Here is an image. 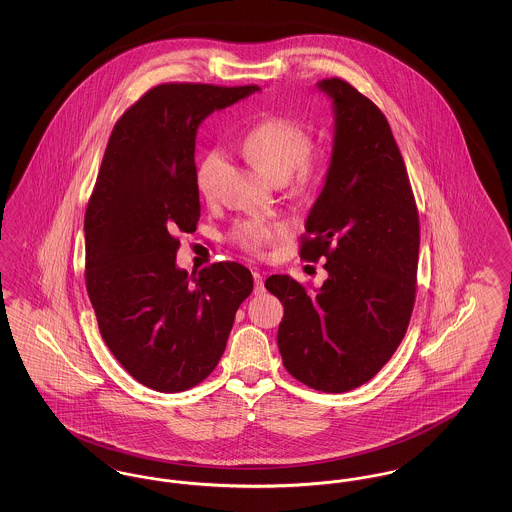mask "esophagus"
I'll return each instance as SVG.
<instances>
[{"instance_id": "34e87169", "label": "esophagus", "mask_w": 512, "mask_h": 512, "mask_svg": "<svg viewBox=\"0 0 512 512\" xmlns=\"http://www.w3.org/2000/svg\"><path fill=\"white\" fill-rule=\"evenodd\" d=\"M253 282H255V295H261L265 292V280H263V274L261 272H253Z\"/></svg>"}]
</instances>
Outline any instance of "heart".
I'll list each match as a JSON object with an SVG mask.
<instances>
[{"label":"heart","instance_id":"obj_1","mask_svg":"<svg viewBox=\"0 0 512 512\" xmlns=\"http://www.w3.org/2000/svg\"><path fill=\"white\" fill-rule=\"evenodd\" d=\"M311 134L305 126L292 119L270 117L255 124L242 142L245 159L259 171L265 172L274 182H286L297 172L301 182H307L317 172V163L309 155ZM224 171V157L220 151L209 153L197 169V190L205 199H215L219 194L220 176ZM280 228L251 222L242 230V240L247 247H259L274 236Z\"/></svg>","mask_w":512,"mask_h":512}]
</instances>
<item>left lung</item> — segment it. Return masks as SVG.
I'll return each mask as SVG.
<instances>
[{"label": "left lung", "instance_id": "obj_1", "mask_svg": "<svg viewBox=\"0 0 512 512\" xmlns=\"http://www.w3.org/2000/svg\"><path fill=\"white\" fill-rule=\"evenodd\" d=\"M332 101L334 136L301 257H326V282L309 295L288 274L265 288L284 305L278 349L313 390L368 382L403 340L416 292L420 226L407 169L382 111L340 78L317 82Z\"/></svg>", "mask_w": 512, "mask_h": 512}]
</instances>
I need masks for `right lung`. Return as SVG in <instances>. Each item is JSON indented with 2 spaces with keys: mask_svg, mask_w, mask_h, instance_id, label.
<instances>
[{
  "mask_svg": "<svg viewBox=\"0 0 512 512\" xmlns=\"http://www.w3.org/2000/svg\"><path fill=\"white\" fill-rule=\"evenodd\" d=\"M257 86L161 84L115 124L90 197L86 288L101 338L140 384L184 391L219 365L253 276L217 263L197 276L176 265L178 232L199 220L197 128Z\"/></svg>",
  "mask_w": 512,
  "mask_h": 512,
  "instance_id": "right-lung-1",
  "label": "right lung"
}]
</instances>
